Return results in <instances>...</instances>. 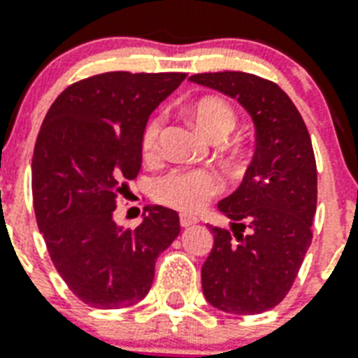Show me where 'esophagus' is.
<instances>
[{
  "mask_svg": "<svg viewBox=\"0 0 358 358\" xmlns=\"http://www.w3.org/2000/svg\"><path fill=\"white\" fill-rule=\"evenodd\" d=\"M195 223H199V217H195V215H180V225H182V227H191V225H195Z\"/></svg>",
  "mask_w": 358,
  "mask_h": 358,
  "instance_id": "1",
  "label": "esophagus"
}]
</instances>
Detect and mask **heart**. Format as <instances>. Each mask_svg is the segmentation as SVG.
Masks as SVG:
<instances>
[{"mask_svg": "<svg viewBox=\"0 0 358 358\" xmlns=\"http://www.w3.org/2000/svg\"><path fill=\"white\" fill-rule=\"evenodd\" d=\"M189 116L210 138H223L236 125V114L220 97H203L189 106ZM161 120L154 118L143 135V155L154 159L159 152ZM222 191V180L208 169H174L154 182L152 195L157 203L180 212H197Z\"/></svg>", "mask_w": 358, "mask_h": 358, "instance_id": "obj_1", "label": "heart"}]
</instances>
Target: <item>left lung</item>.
<instances>
[{
    "instance_id": "1",
    "label": "left lung",
    "mask_w": 358,
    "mask_h": 358,
    "mask_svg": "<svg viewBox=\"0 0 358 358\" xmlns=\"http://www.w3.org/2000/svg\"><path fill=\"white\" fill-rule=\"evenodd\" d=\"M191 82L231 95L252 114L255 155L242 184L217 208L231 229L210 227L214 245L201 270L203 293L217 310L255 315L293 287L312 244L317 167L299 108L278 84L242 71L201 73Z\"/></svg>"
}]
</instances>
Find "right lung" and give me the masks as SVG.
I'll return each mask as SVG.
<instances>
[{
    "mask_svg": "<svg viewBox=\"0 0 358 358\" xmlns=\"http://www.w3.org/2000/svg\"><path fill=\"white\" fill-rule=\"evenodd\" d=\"M185 73L113 71L71 84L41 125L31 161L37 225L59 276L92 308L118 310L148 294L155 261L180 234L178 214L152 206L135 229L114 222L143 165L150 114Z\"/></svg>",
    "mask_w": 358,
    "mask_h": 358,
    "instance_id": "add662e5",
    "label": "right lung"
}]
</instances>
